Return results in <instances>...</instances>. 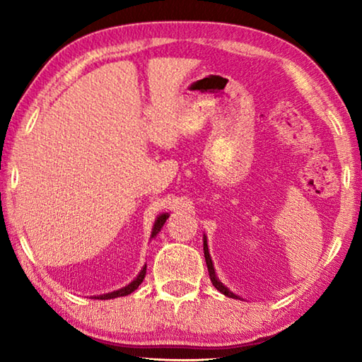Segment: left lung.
Returning <instances> with one entry per match:
<instances>
[{"mask_svg": "<svg viewBox=\"0 0 362 362\" xmlns=\"http://www.w3.org/2000/svg\"><path fill=\"white\" fill-rule=\"evenodd\" d=\"M204 257H206V265H207V269H209V276H211V281H212L214 287H216L217 291L222 292L223 296L235 298V297H236L235 293H231L228 289H226V287H225L222 283H220V281H218V279H217V276H216V272H214V265H212V260H211V255H209V249H207V241H206V238H204Z\"/></svg>", "mask_w": 362, "mask_h": 362, "instance_id": "left-lung-1", "label": "left lung"}]
</instances>
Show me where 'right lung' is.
<instances>
[{
    "mask_svg": "<svg viewBox=\"0 0 362 362\" xmlns=\"http://www.w3.org/2000/svg\"><path fill=\"white\" fill-rule=\"evenodd\" d=\"M168 214H163V216H159L158 218H156V222H155V226H153V231H151V238H155L159 231H161V228H163V225H164V222H166L168 220ZM145 273H146V265L142 268V272L139 273V276L132 281V283L129 284V286H126V287H122V289H119V291H116V292H110V293H103V296H99L97 298H100V300H108V298H116V297H124V296H129V293H132L134 291L137 289V287L142 284V281H144V278H145Z\"/></svg>",
    "mask_w": 362,
    "mask_h": 362,
    "instance_id": "1",
    "label": "right lung"
}]
</instances>
